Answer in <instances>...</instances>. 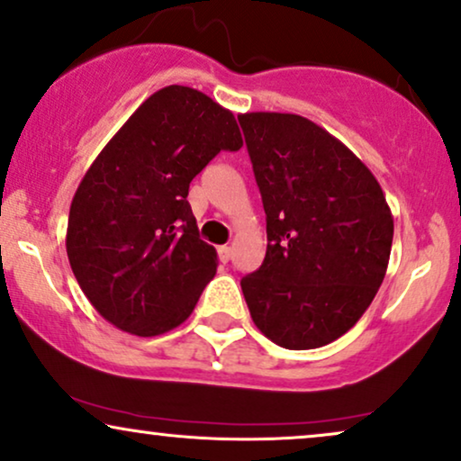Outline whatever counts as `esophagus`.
<instances>
[{"label": "esophagus", "instance_id": "34e87169", "mask_svg": "<svg viewBox=\"0 0 461 461\" xmlns=\"http://www.w3.org/2000/svg\"><path fill=\"white\" fill-rule=\"evenodd\" d=\"M230 252H232V249L229 248V245H220V248H218L220 262H229L230 260Z\"/></svg>", "mask_w": 461, "mask_h": 461}]
</instances>
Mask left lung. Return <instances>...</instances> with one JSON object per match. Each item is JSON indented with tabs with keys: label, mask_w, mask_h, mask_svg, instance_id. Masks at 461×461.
<instances>
[{
	"label": "left lung",
	"mask_w": 461,
	"mask_h": 461,
	"mask_svg": "<svg viewBox=\"0 0 461 461\" xmlns=\"http://www.w3.org/2000/svg\"><path fill=\"white\" fill-rule=\"evenodd\" d=\"M267 213V254L241 290L258 330L285 349L343 337L384 282L393 218L366 165L320 124L239 116Z\"/></svg>",
	"instance_id": "left-lung-1"
}]
</instances>
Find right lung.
I'll list each match as a JSON object with an SVG mask.
<instances>
[{"mask_svg": "<svg viewBox=\"0 0 461 461\" xmlns=\"http://www.w3.org/2000/svg\"><path fill=\"white\" fill-rule=\"evenodd\" d=\"M243 146L230 110L188 86L150 95L105 143L69 207L68 258L101 318L137 337L177 328L216 275L186 201L220 150Z\"/></svg>", "mask_w": 461, "mask_h": 461, "instance_id": "right-lung-1", "label": "right lung"}]
</instances>
